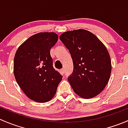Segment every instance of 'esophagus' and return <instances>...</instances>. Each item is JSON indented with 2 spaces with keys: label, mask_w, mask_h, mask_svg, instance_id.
Masks as SVG:
<instances>
[{
  "label": "esophagus",
  "mask_w": 128,
  "mask_h": 128,
  "mask_svg": "<svg viewBox=\"0 0 128 128\" xmlns=\"http://www.w3.org/2000/svg\"><path fill=\"white\" fill-rule=\"evenodd\" d=\"M60 72H61L62 74H64V69H60Z\"/></svg>",
  "instance_id": "34e87169"
}]
</instances>
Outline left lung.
<instances>
[{
	"label": "left lung",
	"instance_id": "obj_1",
	"mask_svg": "<svg viewBox=\"0 0 128 128\" xmlns=\"http://www.w3.org/2000/svg\"><path fill=\"white\" fill-rule=\"evenodd\" d=\"M60 40L69 50L74 64L68 77L72 89L84 98H91L108 84L112 63L106 48L91 32L83 29L63 33Z\"/></svg>",
	"mask_w": 128,
	"mask_h": 128
}]
</instances>
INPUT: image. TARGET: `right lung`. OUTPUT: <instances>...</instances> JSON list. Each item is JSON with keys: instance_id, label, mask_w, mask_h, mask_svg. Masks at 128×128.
Here are the masks:
<instances>
[{"instance_id": "add662e5", "label": "right lung", "mask_w": 128, "mask_h": 128, "mask_svg": "<svg viewBox=\"0 0 128 128\" xmlns=\"http://www.w3.org/2000/svg\"><path fill=\"white\" fill-rule=\"evenodd\" d=\"M58 36L53 32L34 34L18 48L14 62L16 82L26 95L36 102L54 97L62 76L52 66L50 50Z\"/></svg>"}]
</instances>
